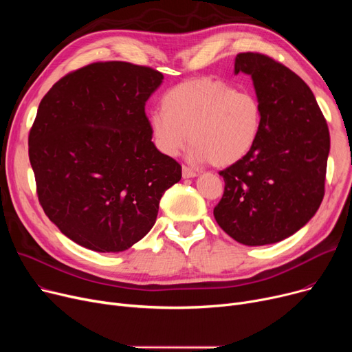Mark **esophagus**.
Segmentation results:
<instances>
[{"mask_svg": "<svg viewBox=\"0 0 352 352\" xmlns=\"http://www.w3.org/2000/svg\"><path fill=\"white\" fill-rule=\"evenodd\" d=\"M182 177L184 178H194V177H197V173L194 170H191L190 166L182 165Z\"/></svg>", "mask_w": 352, "mask_h": 352, "instance_id": "obj_1", "label": "esophagus"}]
</instances>
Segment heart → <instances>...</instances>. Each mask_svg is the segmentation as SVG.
Segmentation results:
<instances>
[{
  "mask_svg": "<svg viewBox=\"0 0 352 352\" xmlns=\"http://www.w3.org/2000/svg\"><path fill=\"white\" fill-rule=\"evenodd\" d=\"M263 120L255 92L199 77L166 91L162 109L148 116V126L155 148L166 157H177L191 141V161L228 166L254 150Z\"/></svg>",
  "mask_w": 352,
  "mask_h": 352,
  "instance_id": "1",
  "label": "heart"
}]
</instances>
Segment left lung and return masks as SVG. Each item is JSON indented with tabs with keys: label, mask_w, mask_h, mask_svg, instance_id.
Returning <instances> with one entry per match:
<instances>
[{
	"label": "left lung",
	"mask_w": 352,
	"mask_h": 352,
	"mask_svg": "<svg viewBox=\"0 0 352 352\" xmlns=\"http://www.w3.org/2000/svg\"><path fill=\"white\" fill-rule=\"evenodd\" d=\"M238 72L251 76L264 120L254 150L219 171L226 187L214 217L235 241L267 245L297 232L320 208L329 131L309 87L284 64L239 52Z\"/></svg>",
	"instance_id": "1"
}]
</instances>
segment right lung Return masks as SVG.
Returning a JSON list of instances; mask_svg holds the SVG:
<instances>
[{
    "instance_id": "right-lung-1",
    "label": "right lung",
    "mask_w": 352,
    "mask_h": 352,
    "mask_svg": "<svg viewBox=\"0 0 352 352\" xmlns=\"http://www.w3.org/2000/svg\"><path fill=\"white\" fill-rule=\"evenodd\" d=\"M164 76L124 61L92 63L40 102L28 155L40 204L81 247L120 252L153 228L181 165L151 141L145 102Z\"/></svg>"
}]
</instances>
